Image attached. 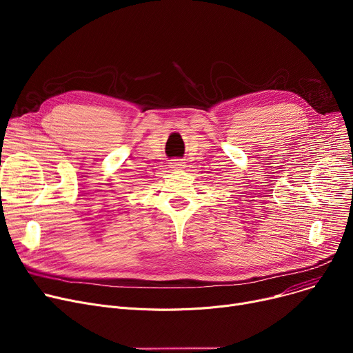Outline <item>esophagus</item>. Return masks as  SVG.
<instances>
[{"mask_svg": "<svg viewBox=\"0 0 353 353\" xmlns=\"http://www.w3.org/2000/svg\"><path fill=\"white\" fill-rule=\"evenodd\" d=\"M171 168H172V170H175V171H181V170H183V168H185V165H183V162H181V161L175 159V161H172V162H171Z\"/></svg>", "mask_w": 353, "mask_h": 353, "instance_id": "esophagus-1", "label": "esophagus"}]
</instances>
